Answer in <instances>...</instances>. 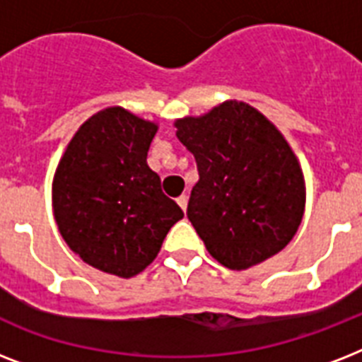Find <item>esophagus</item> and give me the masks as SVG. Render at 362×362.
Masks as SVG:
<instances>
[{
  "label": "esophagus",
  "mask_w": 362,
  "mask_h": 362,
  "mask_svg": "<svg viewBox=\"0 0 362 362\" xmlns=\"http://www.w3.org/2000/svg\"><path fill=\"white\" fill-rule=\"evenodd\" d=\"M176 203L180 204L182 210H186L187 209V195H180V197L176 199Z\"/></svg>",
  "instance_id": "esophagus-1"
}]
</instances>
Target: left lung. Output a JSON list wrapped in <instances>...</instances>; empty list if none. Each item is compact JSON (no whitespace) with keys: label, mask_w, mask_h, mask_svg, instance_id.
Returning a JSON list of instances; mask_svg holds the SVG:
<instances>
[{"label":"left lung","mask_w":362,"mask_h":362,"mask_svg":"<svg viewBox=\"0 0 362 362\" xmlns=\"http://www.w3.org/2000/svg\"><path fill=\"white\" fill-rule=\"evenodd\" d=\"M176 129L199 173L187 218L210 255L244 270L284 250L303 220L304 180L280 131L238 101Z\"/></svg>","instance_id":"1"}]
</instances>
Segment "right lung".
Here are the masks:
<instances>
[{"instance_id":"right-lung-1","label":"right lung","mask_w":362,"mask_h":362,"mask_svg":"<svg viewBox=\"0 0 362 362\" xmlns=\"http://www.w3.org/2000/svg\"><path fill=\"white\" fill-rule=\"evenodd\" d=\"M158 125L120 107L92 116L59 161L52 201L67 246L95 269L131 278L184 218L146 163Z\"/></svg>"}]
</instances>
